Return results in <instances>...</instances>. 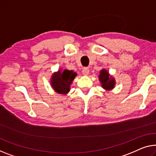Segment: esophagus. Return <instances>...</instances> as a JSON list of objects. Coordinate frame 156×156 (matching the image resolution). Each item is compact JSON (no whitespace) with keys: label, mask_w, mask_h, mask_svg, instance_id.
Instances as JSON below:
<instances>
[{"label":"esophagus","mask_w":156,"mask_h":156,"mask_svg":"<svg viewBox=\"0 0 156 156\" xmlns=\"http://www.w3.org/2000/svg\"><path fill=\"white\" fill-rule=\"evenodd\" d=\"M89 69L87 68V67H85V68H83V71H82V73L84 76H87L88 74H89Z\"/></svg>","instance_id":"1"}]
</instances>
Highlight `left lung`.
<instances>
[{"mask_svg": "<svg viewBox=\"0 0 156 156\" xmlns=\"http://www.w3.org/2000/svg\"><path fill=\"white\" fill-rule=\"evenodd\" d=\"M99 80L101 83V87L106 91L112 90L116 85L115 78L111 75L106 69H102L99 71Z\"/></svg>", "mask_w": 156, "mask_h": 156, "instance_id": "1", "label": "left lung"}]
</instances>
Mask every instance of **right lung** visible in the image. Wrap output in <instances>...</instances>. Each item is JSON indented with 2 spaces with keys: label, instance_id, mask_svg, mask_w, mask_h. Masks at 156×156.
Wrapping results in <instances>:
<instances>
[{
  "label": "right lung",
  "instance_id": "add662e5",
  "mask_svg": "<svg viewBox=\"0 0 156 156\" xmlns=\"http://www.w3.org/2000/svg\"><path fill=\"white\" fill-rule=\"evenodd\" d=\"M76 76L77 73L73 71L61 68L51 76L50 86L55 92L66 95L70 91L71 85Z\"/></svg>",
  "mask_w": 156,
  "mask_h": 156
}]
</instances>
